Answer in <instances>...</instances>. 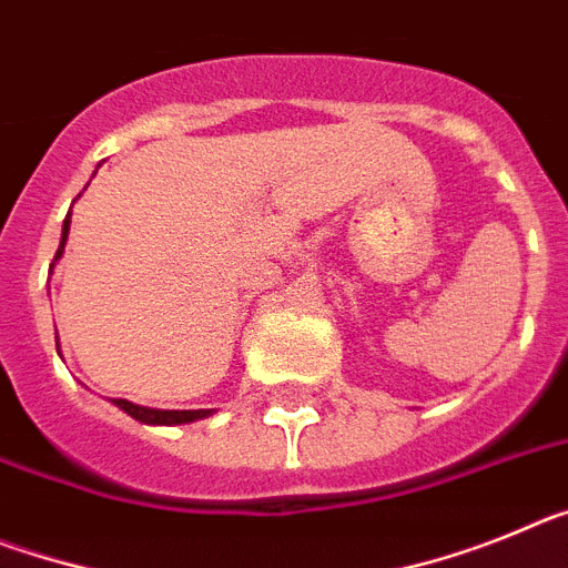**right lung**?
Masks as SVG:
<instances>
[{"mask_svg":"<svg viewBox=\"0 0 568 568\" xmlns=\"http://www.w3.org/2000/svg\"><path fill=\"white\" fill-rule=\"evenodd\" d=\"M68 233H70V213L62 224V241H59V250H57V255H53V261L62 258ZM50 267H53V264H50ZM57 349H59V341H57ZM113 404L119 406V409H124L130 418L142 420V424H153V426L190 424V420H199V418H207V415H213V409H150V406H139V404H133V400H124V398H115Z\"/></svg>","mask_w":568,"mask_h":568,"instance_id":"right-lung-1","label":"right lung"}]
</instances>
